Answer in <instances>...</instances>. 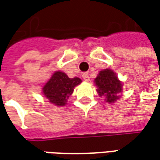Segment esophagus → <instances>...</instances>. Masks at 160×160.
I'll list each match as a JSON object with an SVG mask.
<instances>
[{
  "mask_svg": "<svg viewBox=\"0 0 160 160\" xmlns=\"http://www.w3.org/2000/svg\"><path fill=\"white\" fill-rule=\"evenodd\" d=\"M83 78L84 81H86V82H88L90 80V77H89V74L87 73V72H84V73H83Z\"/></svg>",
  "mask_w": 160,
  "mask_h": 160,
  "instance_id": "esophagus-1",
  "label": "esophagus"
}]
</instances>
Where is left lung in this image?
I'll return each mask as SVG.
<instances>
[{
  "label": "left lung",
  "instance_id": "8db88e82",
  "mask_svg": "<svg viewBox=\"0 0 160 160\" xmlns=\"http://www.w3.org/2000/svg\"><path fill=\"white\" fill-rule=\"evenodd\" d=\"M94 81L99 95L105 96L108 102H116L119 98L118 93L122 91V83L113 71L110 69L101 71Z\"/></svg>",
  "mask_w": 160,
  "mask_h": 160
}]
</instances>
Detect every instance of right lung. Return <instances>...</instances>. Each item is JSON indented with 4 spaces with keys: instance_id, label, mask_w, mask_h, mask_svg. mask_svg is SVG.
Masks as SVG:
<instances>
[{
    "instance_id": "obj_1",
    "label": "right lung",
    "mask_w": 160,
    "mask_h": 160,
    "mask_svg": "<svg viewBox=\"0 0 160 160\" xmlns=\"http://www.w3.org/2000/svg\"><path fill=\"white\" fill-rule=\"evenodd\" d=\"M81 82V79L78 77L69 78L63 72L57 71L43 86L42 92L51 103L57 106H64L73 93L74 88Z\"/></svg>"
}]
</instances>
